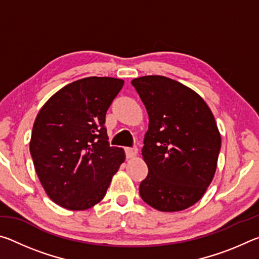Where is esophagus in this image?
I'll return each instance as SVG.
<instances>
[{"label":"esophagus","mask_w":259,"mask_h":259,"mask_svg":"<svg viewBox=\"0 0 259 259\" xmlns=\"http://www.w3.org/2000/svg\"><path fill=\"white\" fill-rule=\"evenodd\" d=\"M125 156L128 157V159H131V157H134L136 154H137V147H126L125 148Z\"/></svg>","instance_id":"34e87169"}]
</instances>
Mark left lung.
Instances as JSON below:
<instances>
[{
    "label": "left lung",
    "instance_id": "left-lung-1",
    "mask_svg": "<svg viewBox=\"0 0 259 259\" xmlns=\"http://www.w3.org/2000/svg\"><path fill=\"white\" fill-rule=\"evenodd\" d=\"M148 114L142 154L148 166L139 194L160 211H179L211 183L221 135L208 105L190 88L160 75L131 81Z\"/></svg>",
    "mask_w": 259,
    "mask_h": 259
}]
</instances>
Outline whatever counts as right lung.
I'll return each instance as SVG.
<instances>
[{"label": "right lung", "instance_id": "add662e5", "mask_svg": "<svg viewBox=\"0 0 259 259\" xmlns=\"http://www.w3.org/2000/svg\"><path fill=\"white\" fill-rule=\"evenodd\" d=\"M123 80L90 76L65 85L34 122L29 151L49 198L69 210L102 201L124 152L108 143L105 116Z\"/></svg>", "mask_w": 259, "mask_h": 259}]
</instances>
